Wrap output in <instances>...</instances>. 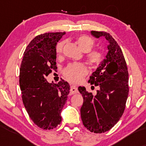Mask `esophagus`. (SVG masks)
I'll return each mask as SVG.
<instances>
[{"instance_id": "esophagus-1", "label": "esophagus", "mask_w": 146, "mask_h": 146, "mask_svg": "<svg viewBox=\"0 0 146 146\" xmlns=\"http://www.w3.org/2000/svg\"><path fill=\"white\" fill-rule=\"evenodd\" d=\"M78 93V88H77V86H75V85H72L71 86V89H70V93H71V95H73Z\"/></svg>"}]
</instances>
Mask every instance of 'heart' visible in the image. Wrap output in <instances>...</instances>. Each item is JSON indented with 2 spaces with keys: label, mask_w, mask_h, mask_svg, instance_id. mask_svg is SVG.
Masks as SVG:
<instances>
[{
  "label": "heart",
  "mask_w": 146,
  "mask_h": 146,
  "mask_svg": "<svg viewBox=\"0 0 146 146\" xmlns=\"http://www.w3.org/2000/svg\"><path fill=\"white\" fill-rule=\"evenodd\" d=\"M75 42L78 45L80 49L84 52L89 51L94 46V40L86 35L79 36L75 39ZM64 46L63 42H58L56 45V51L57 54H60L62 52ZM87 60L88 62L93 67H98L104 60V55L100 51L93 50L89 51L87 54ZM87 73V67L83 63L73 62L70 63L63 71L64 77L69 81L73 82H78L82 79Z\"/></svg>",
  "instance_id": "heart-1"
}]
</instances>
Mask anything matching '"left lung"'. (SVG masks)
I'll return each instance as SVG.
<instances>
[{
  "instance_id": "obj_1",
  "label": "left lung",
  "mask_w": 146,
  "mask_h": 146,
  "mask_svg": "<svg viewBox=\"0 0 146 146\" xmlns=\"http://www.w3.org/2000/svg\"><path fill=\"white\" fill-rule=\"evenodd\" d=\"M95 38L108 40V53L96 71L90 77V84L98 86L96 95L80 86L84 102L80 109L83 124L88 130L102 133L111 129L124 112L128 99V72L121 48L109 33L92 31Z\"/></svg>"
}]
</instances>
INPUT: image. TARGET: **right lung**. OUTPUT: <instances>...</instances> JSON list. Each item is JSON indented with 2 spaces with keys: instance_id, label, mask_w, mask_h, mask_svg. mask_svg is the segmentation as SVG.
<instances>
[{
  "instance_id": "obj_1",
  "label": "right lung",
  "mask_w": 146,
  "mask_h": 146,
  "mask_svg": "<svg viewBox=\"0 0 146 146\" xmlns=\"http://www.w3.org/2000/svg\"><path fill=\"white\" fill-rule=\"evenodd\" d=\"M64 34L45 33L35 37L25 49L20 68L23 104L33 123L44 130L60 124L69 93V84L62 79L58 84L46 80L51 69L57 68L56 44Z\"/></svg>"
}]
</instances>
